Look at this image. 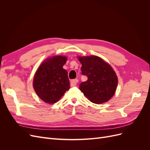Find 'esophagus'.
Listing matches in <instances>:
<instances>
[{"mask_svg":"<svg viewBox=\"0 0 150 150\" xmlns=\"http://www.w3.org/2000/svg\"><path fill=\"white\" fill-rule=\"evenodd\" d=\"M78 79H72L71 81V86H75L77 85V83H78Z\"/></svg>","mask_w":150,"mask_h":150,"instance_id":"esophagus-1","label":"esophagus"}]
</instances>
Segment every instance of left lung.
<instances>
[{
    "mask_svg": "<svg viewBox=\"0 0 150 150\" xmlns=\"http://www.w3.org/2000/svg\"><path fill=\"white\" fill-rule=\"evenodd\" d=\"M81 73L88 80L81 83L79 89L90 101L96 104L105 103L115 94L117 78L111 66L98 56L78 57Z\"/></svg>",
    "mask_w": 150,
    "mask_h": 150,
    "instance_id": "1",
    "label": "left lung"
}]
</instances>
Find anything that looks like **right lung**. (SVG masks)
Listing matches in <instances>:
<instances>
[{
  "label": "right lung",
  "mask_w": 150,
  "mask_h": 150,
  "mask_svg": "<svg viewBox=\"0 0 150 150\" xmlns=\"http://www.w3.org/2000/svg\"><path fill=\"white\" fill-rule=\"evenodd\" d=\"M67 57L57 56L43 62L34 77L35 93L44 102L53 104L70 88L67 72L62 66Z\"/></svg>",
  "instance_id": "add662e5"
}]
</instances>
